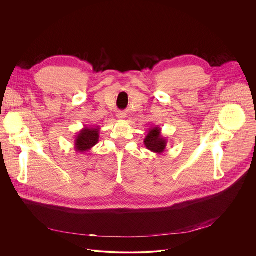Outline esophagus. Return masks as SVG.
<instances>
[{"label": "esophagus", "instance_id": "1", "mask_svg": "<svg viewBox=\"0 0 256 256\" xmlns=\"http://www.w3.org/2000/svg\"><path fill=\"white\" fill-rule=\"evenodd\" d=\"M116 116H118V120H124V118H126V114H124V112H118Z\"/></svg>", "mask_w": 256, "mask_h": 256}]
</instances>
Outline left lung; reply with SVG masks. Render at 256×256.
<instances>
[{"label": "left lung", "instance_id": "1", "mask_svg": "<svg viewBox=\"0 0 256 256\" xmlns=\"http://www.w3.org/2000/svg\"><path fill=\"white\" fill-rule=\"evenodd\" d=\"M144 144L146 148L156 154H163L166 146H167V138H164L161 134V128L156 126L149 128L147 136L144 140Z\"/></svg>", "mask_w": 256, "mask_h": 256}]
</instances>
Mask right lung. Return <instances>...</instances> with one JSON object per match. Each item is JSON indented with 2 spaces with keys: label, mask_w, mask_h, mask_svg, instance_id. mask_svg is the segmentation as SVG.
Listing matches in <instances>:
<instances>
[{
  "label": "right lung",
  "mask_w": 256,
  "mask_h": 256,
  "mask_svg": "<svg viewBox=\"0 0 256 256\" xmlns=\"http://www.w3.org/2000/svg\"><path fill=\"white\" fill-rule=\"evenodd\" d=\"M100 126H85L75 138V150L77 153L89 152L99 140Z\"/></svg>",
  "instance_id": "1"
}]
</instances>
